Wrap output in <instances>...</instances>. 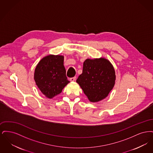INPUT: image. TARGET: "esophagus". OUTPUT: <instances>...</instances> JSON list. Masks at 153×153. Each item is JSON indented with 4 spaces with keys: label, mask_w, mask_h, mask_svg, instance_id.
<instances>
[{
    "label": "esophagus",
    "mask_w": 153,
    "mask_h": 153,
    "mask_svg": "<svg viewBox=\"0 0 153 153\" xmlns=\"http://www.w3.org/2000/svg\"><path fill=\"white\" fill-rule=\"evenodd\" d=\"M76 77H72V78L70 79V81H74L76 80Z\"/></svg>",
    "instance_id": "obj_1"
}]
</instances>
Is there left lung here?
<instances>
[{"instance_id": "left-lung-1", "label": "left lung", "mask_w": 153, "mask_h": 153, "mask_svg": "<svg viewBox=\"0 0 153 153\" xmlns=\"http://www.w3.org/2000/svg\"><path fill=\"white\" fill-rule=\"evenodd\" d=\"M114 68L105 58H88L83 63L82 73L76 82L90 102H96L106 98L115 84Z\"/></svg>"}]
</instances>
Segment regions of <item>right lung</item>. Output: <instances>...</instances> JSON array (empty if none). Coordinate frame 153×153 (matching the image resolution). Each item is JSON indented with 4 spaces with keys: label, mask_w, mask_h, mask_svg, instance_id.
Segmentation results:
<instances>
[{
    "label": "right lung",
    "mask_w": 153,
    "mask_h": 153,
    "mask_svg": "<svg viewBox=\"0 0 153 153\" xmlns=\"http://www.w3.org/2000/svg\"><path fill=\"white\" fill-rule=\"evenodd\" d=\"M64 57L50 54L42 58L36 65L34 79L43 95L52 99L59 94L70 82L66 76Z\"/></svg>",
    "instance_id": "add662e5"
}]
</instances>
